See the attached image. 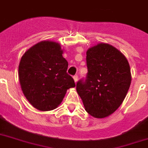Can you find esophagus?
Here are the masks:
<instances>
[{
  "instance_id": "34e87169",
  "label": "esophagus",
  "mask_w": 148,
  "mask_h": 148,
  "mask_svg": "<svg viewBox=\"0 0 148 148\" xmlns=\"http://www.w3.org/2000/svg\"><path fill=\"white\" fill-rule=\"evenodd\" d=\"M73 79H74V81H75V83H76L77 82H78V79H79V78H78V75H75L73 76Z\"/></svg>"
}]
</instances>
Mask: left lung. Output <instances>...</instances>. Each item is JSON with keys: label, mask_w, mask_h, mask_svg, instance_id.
<instances>
[{"label": "left lung", "mask_w": 148, "mask_h": 148, "mask_svg": "<svg viewBox=\"0 0 148 148\" xmlns=\"http://www.w3.org/2000/svg\"><path fill=\"white\" fill-rule=\"evenodd\" d=\"M86 54L88 73L77 82V93L88 114L104 118L119 108L127 95L131 84L130 64L108 44H98Z\"/></svg>", "instance_id": "obj_1"}]
</instances>
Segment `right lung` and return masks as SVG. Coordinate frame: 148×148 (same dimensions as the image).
Returning a JSON list of instances; mask_svg holds the SVG:
<instances>
[{"mask_svg": "<svg viewBox=\"0 0 148 148\" xmlns=\"http://www.w3.org/2000/svg\"><path fill=\"white\" fill-rule=\"evenodd\" d=\"M60 45L42 41L24 54L18 66V76L24 95L34 108L51 111L58 106L66 90L75 87L67 73L68 62Z\"/></svg>", "mask_w": 148, "mask_h": 148, "instance_id": "obj_1", "label": "right lung"}]
</instances>
